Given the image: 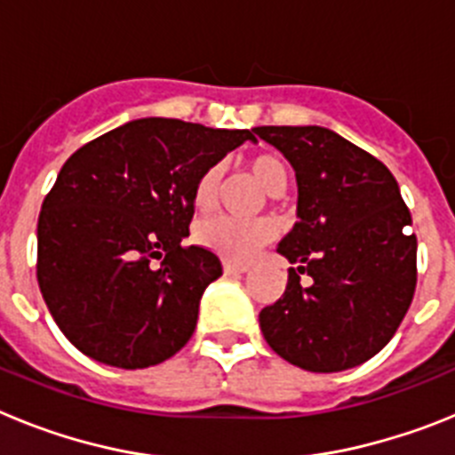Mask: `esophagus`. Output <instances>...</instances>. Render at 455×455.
Wrapping results in <instances>:
<instances>
[{
	"mask_svg": "<svg viewBox=\"0 0 455 455\" xmlns=\"http://www.w3.org/2000/svg\"><path fill=\"white\" fill-rule=\"evenodd\" d=\"M223 271L225 273H246L248 271V264L230 262V259H228V262H223Z\"/></svg>",
	"mask_w": 455,
	"mask_h": 455,
	"instance_id": "1",
	"label": "esophagus"
}]
</instances>
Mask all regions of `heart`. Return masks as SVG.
Here are the masks:
<instances>
[{
    "mask_svg": "<svg viewBox=\"0 0 455 455\" xmlns=\"http://www.w3.org/2000/svg\"><path fill=\"white\" fill-rule=\"evenodd\" d=\"M248 171L255 182L268 193L280 196L287 187V166L275 155H257L248 159ZM223 178V168L209 166L193 187V204L200 212L214 207L219 196V184ZM273 236V228L267 220L235 219V216H212L200 220L196 228V241L203 248L214 251L216 255L230 262H246L257 248Z\"/></svg>",
    "mask_w": 455,
    "mask_h": 455,
    "instance_id": "1",
    "label": "heart"
}]
</instances>
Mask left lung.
<instances>
[{
    "label": "left lung",
    "instance_id": "8db88e82",
    "mask_svg": "<svg viewBox=\"0 0 455 455\" xmlns=\"http://www.w3.org/2000/svg\"><path fill=\"white\" fill-rule=\"evenodd\" d=\"M252 132L283 152L299 187V223L277 243L296 267L283 296L259 312L264 339L305 371L367 363L415 296L417 236L399 184L376 156L325 127Z\"/></svg>",
    "mask_w": 455,
    "mask_h": 455
}]
</instances>
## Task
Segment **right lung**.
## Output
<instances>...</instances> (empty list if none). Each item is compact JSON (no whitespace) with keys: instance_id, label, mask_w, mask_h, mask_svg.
Masks as SVG:
<instances>
[{"instance_id":"obj_1","label":"right lung","mask_w":455,"mask_h":455,"mask_svg":"<svg viewBox=\"0 0 455 455\" xmlns=\"http://www.w3.org/2000/svg\"><path fill=\"white\" fill-rule=\"evenodd\" d=\"M252 130L139 118L79 148L38 216V284L84 355L146 369L191 339L204 289L223 273L207 248L182 246L193 187Z\"/></svg>"}]
</instances>
